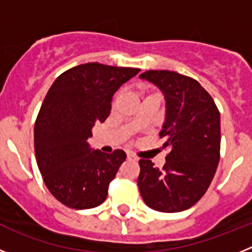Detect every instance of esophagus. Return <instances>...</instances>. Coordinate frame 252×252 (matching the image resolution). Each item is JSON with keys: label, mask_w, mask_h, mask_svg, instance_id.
Listing matches in <instances>:
<instances>
[{"label": "esophagus", "mask_w": 252, "mask_h": 252, "mask_svg": "<svg viewBox=\"0 0 252 252\" xmlns=\"http://www.w3.org/2000/svg\"><path fill=\"white\" fill-rule=\"evenodd\" d=\"M127 160H133V161H137V157H135V155H133V154H130L128 153L127 154Z\"/></svg>", "instance_id": "esophagus-1"}]
</instances>
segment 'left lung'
<instances>
[{
  "instance_id": "1",
  "label": "left lung",
  "mask_w": 252,
  "mask_h": 252,
  "mask_svg": "<svg viewBox=\"0 0 252 252\" xmlns=\"http://www.w3.org/2000/svg\"><path fill=\"white\" fill-rule=\"evenodd\" d=\"M165 97V122L160 137L168 149L162 169L140 159V193L150 208L182 212L194 206L215 177L220 161L221 120L213 98L195 79L170 70H148Z\"/></svg>"
}]
</instances>
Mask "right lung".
<instances>
[{"mask_svg":"<svg viewBox=\"0 0 252 252\" xmlns=\"http://www.w3.org/2000/svg\"><path fill=\"white\" fill-rule=\"evenodd\" d=\"M139 72L81 64L62 73L46 93L35 121V155L49 192L64 206L88 209L107 198L126 154L92 150L87 140L95 122L110 115L116 91Z\"/></svg>","mask_w":252,"mask_h":252,"instance_id":"right-lung-1","label":"right lung"}]
</instances>
